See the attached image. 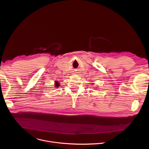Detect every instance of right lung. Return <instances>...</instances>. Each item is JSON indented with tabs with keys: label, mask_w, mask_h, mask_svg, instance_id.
<instances>
[{
	"label": "right lung",
	"mask_w": 149,
	"mask_h": 149,
	"mask_svg": "<svg viewBox=\"0 0 149 149\" xmlns=\"http://www.w3.org/2000/svg\"><path fill=\"white\" fill-rule=\"evenodd\" d=\"M55 87H59V83L58 82V81H55Z\"/></svg>",
	"instance_id": "right-lung-1"
}]
</instances>
